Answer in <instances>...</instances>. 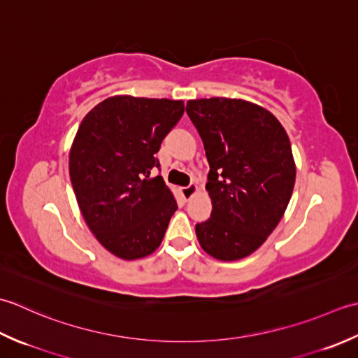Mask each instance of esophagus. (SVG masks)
Segmentation results:
<instances>
[{
    "label": "esophagus",
    "mask_w": 358,
    "mask_h": 358,
    "mask_svg": "<svg viewBox=\"0 0 358 358\" xmlns=\"http://www.w3.org/2000/svg\"><path fill=\"white\" fill-rule=\"evenodd\" d=\"M198 189H199L198 185H196V184H189V185L182 188V196H184L185 199H192L193 196H194L196 193H198Z\"/></svg>",
    "instance_id": "34e87169"
}]
</instances>
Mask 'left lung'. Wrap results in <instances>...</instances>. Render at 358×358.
<instances>
[{
  "label": "left lung",
  "instance_id": "8db88e82",
  "mask_svg": "<svg viewBox=\"0 0 358 358\" xmlns=\"http://www.w3.org/2000/svg\"><path fill=\"white\" fill-rule=\"evenodd\" d=\"M187 114L206 148L213 206L196 236L220 261L249 257L278 225L294 192L289 136L271 111L243 99L188 100Z\"/></svg>",
  "mask_w": 358,
  "mask_h": 358
}]
</instances>
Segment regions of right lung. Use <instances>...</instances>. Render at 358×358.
<instances>
[{"mask_svg": "<svg viewBox=\"0 0 358 358\" xmlns=\"http://www.w3.org/2000/svg\"><path fill=\"white\" fill-rule=\"evenodd\" d=\"M184 101L114 96L80 123L69 151L78 208L99 243L122 259L148 257L160 245L178 203L156 152L184 114Z\"/></svg>", "mask_w": 358, "mask_h": 358, "instance_id": "right-lung-1", "label": "right lung"}]
</instances>
